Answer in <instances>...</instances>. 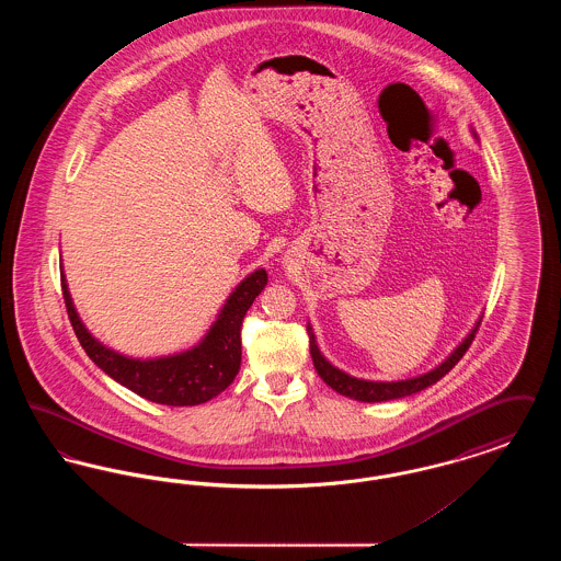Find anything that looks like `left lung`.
Segmentation results:
<instances>
[{"instance_id":"8db88e82","label":"left lung","mask_w":561,"mask_h":561,"mask_svg":"<svg viewBox=\"0 0 561 561\" xmlns=\"http://www.w3.org/2000/svg\"><path fill=\"white\" fill-rule=\"evenodd\" d=\"M473 136L478 138V134L473 133ZM480 320L476 321V325L471 328V332L462 339V343L458 347L454 348L453 353L439 364L435 366L433 370H428L425 374H419V376H412V378H403V380H366V378H357V376H351V374L332 366L320 347H318V341H316V332L311 328V323H307V332H309V343H311V357H313V366L321 376V380L332 387L336 393L351 398V400L368 401H389L400 400V398H408V396H414L423 389H427L431 385H435L439 378H444L446 374L453 370L454 366L458 364V359L467 353L469 345L473 343L476 339V332L480 330Z\"/></svg>"}]
</instances>
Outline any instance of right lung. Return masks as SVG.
<instances>
[{"label": "right lung", "mask_w": 561, "mask_h": 561, "mask_svg": "<svg viewBox=\"0 0 561 561\" xmlns=\"http://www.w3.org/2000/svg\"><path fill=\"white\" fill-rule=\"evenodd\" d=\"M267 271L256 268L229 294L204 339L181 353L138 359L103 345L80 320L60 273L62 296L76 336L88 357L136 396L163 405H197L222 393L240 373L241 321L254 298L267 286Z\"/></svg>", "instance_id": "obj_1"}]
</instances>
